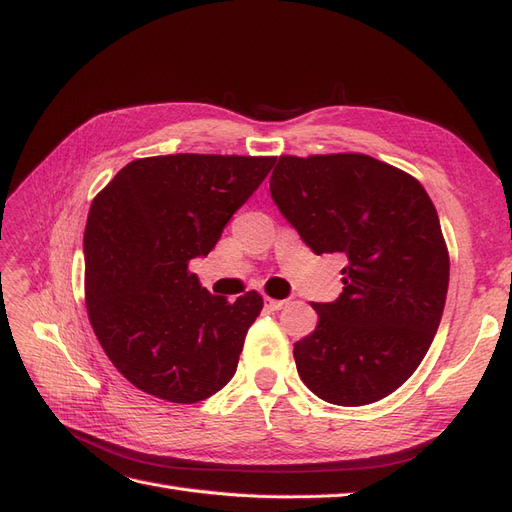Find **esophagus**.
Here are the masks:
<instances>
[{
  "instance_id": "1",
  "label": "esophagus",
  "mask_w": 512,
  "mask_h": 512,
  "mask_svg": "<svg viewBox=\"0 0 512 512\" xmlns=\"http://www.w3.org/2000/svg\"><path fill=\"white\" fill-rule=\"evenodd\" d=\"M265 305H267V309H271V312H277V309H282V307L286 305V301H280V299H271V297H267V299H265Z\"/></svg>"
}]
</instances>
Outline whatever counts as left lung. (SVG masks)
<instances>
[{"label":"left lung","instance_id":"8db88e82","mask_svg":"<svg viewBox=\"0 0 512 512\" xmlns=\"http://www.w3.org/2000/svg\"><path fill=\"white\" fill-rule=\"evenodd\" d=\"M271 196L316 254L342 256L344 292L312 303L316 329L294 344L305 386L365 406L404 384L438 331L448 247L421 181L365 153L280 156Z\"/></svg>","mask_w":512,"mask_h":512}]
</instances>
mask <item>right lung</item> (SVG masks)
I'll return each instance as SVG.
<instances>
[{
  "label": "right lung",
  "instance_id": "obj_1",
  "mask_svg": "<svg viewBox=\"0 0 512 512\" xmlns=\"http://www.w3.org/2000/svg\"><path fill=\"white\" fill-rule=\"evenodd\" d=\"M273 164L218 153L138 158L94 198L83 237L87 316L136 389L196 404L235 376L262 297L250 290L230 303L188 265L213 250Z\"/></svg>",
  "mask_w": 512,
  "mask_h": 512
}]
</instances>
